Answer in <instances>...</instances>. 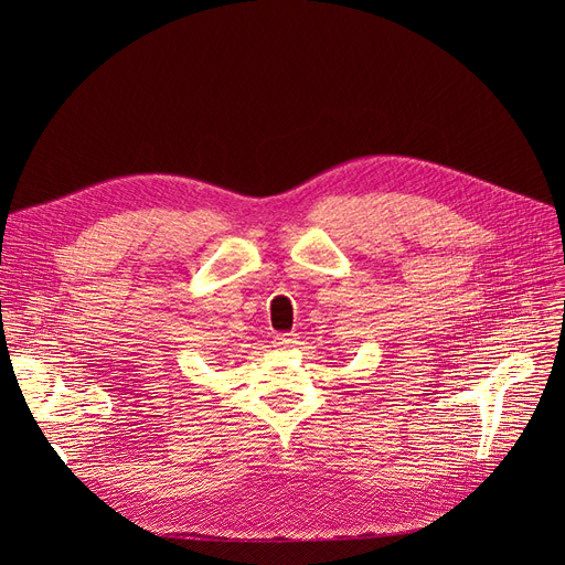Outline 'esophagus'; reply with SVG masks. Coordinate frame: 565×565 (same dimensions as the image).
<instances>
[{"label": "esophagus", "mask_w": 565, "mask_h": 565, "mask_svg": "<svg viewBox=\"0 0 565 565\" xmlns=\"http://www.w3.org/2000/svg\"><path fill=\"white\" fill-rule=\"evenodd\" d=\"M275 343H277V348H292L295 343H298V337L290 334V332H284V334L275 337Z\"/></svg>", "instance_id": "obj_1"}]
</instances>
